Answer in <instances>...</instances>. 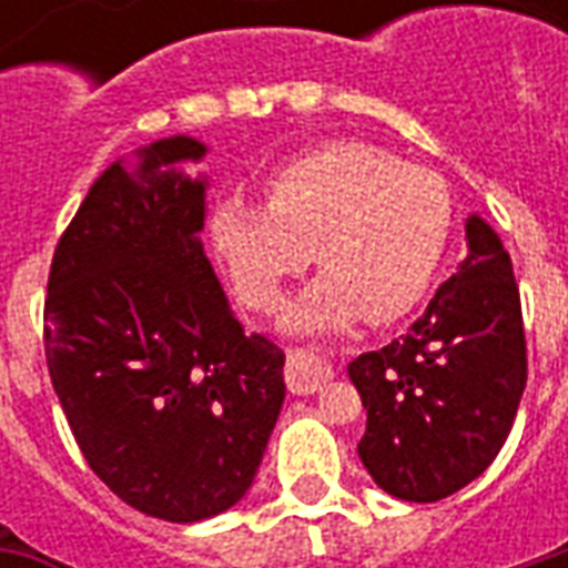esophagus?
<instances>
[{"label": "esophagus", "instance_id": "obj_1", "mask_svg": "<svg viewBox=\"0 0 568 568\" xmlns=\"http://www.w3.org/2000/svg\"><path fill=\"white\" fill-rule=\"evenodd\" d=\"M328 381H332V368L328 365H322V362L304 356L297 349H288V356H285V386L292 393L310 395L322 389Z\"/></svg>", "mask_w": 568, "mask_h": 568}]
</instances>
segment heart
<instances>
[{
  "mask_svg": "<svg viewBox=\"0 0 568 568\" xmlns=\"http://www.w3.org/2000/svg\"><path fill=\"white\" fill-rule=\"evenodd\" d=\"M453 194L440 175L362 142H328L267 179V203L234 194L210 222V240L236 295L273 307L310 264L325 273L288 313L292 332H341L349 322H393L435 283L453 236Z\"/></svg>",
  "mask_w": 568,
  "mask_h": 568,
  "instance_id": "b5f03b06",
  "label": "heart"
}]
</instances>
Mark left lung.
<instances>
[{
  "label": "left lung",
  "instance_id": "left-lung-1",
  "mask_svg": "<svg viewBox=\"0 0 568 568\" xmlns=\"http://www.w3.org/2000/svg\"><path fill=\"white\" fill-rule=\"evenodd\" d=\"M468 255L405 337L349 362L368 410L358 456L405 501H438L487 471L520 407L526 337L511 255L480 215Z\"/></svg>",
  "mask_w": 568,
  "mask_h": 568
}]
</instances>
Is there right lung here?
Segmentation results:
<instances>
[{"label":"right lung","instance_id":"right-lung-1","mask_svg":"<svg viewBox=\"0 0 568 568\" xmlns=\"http://www.w3.org/2000/svg\"><path fill=\"white\" fill-rule=\"evenodd\" d=\"M206 145L115 161L60 236L44 356L93 475L130 508L194 524L246 496L285 398V353L246 334L203 255Z\"/></svg>","mask_w":568,"mask_h":568}]
</instances>
